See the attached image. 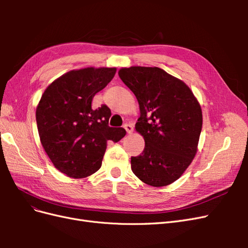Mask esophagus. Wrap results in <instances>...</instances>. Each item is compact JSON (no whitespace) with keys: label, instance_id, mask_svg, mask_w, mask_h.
Instances as JSON below:
<instances>
[{"label":"esophagus","instance_id":"esophagus-1","mask_svg":"<svg viewBox=\"0 0 248 248\" xmlns=\"http://www.w3.org/2000/svg\"><path fill=\"white\" fill-rule=\"evenodd\" d=\"M124 128H125V130H126V132L127 133H132L133 132V127L130 125V124H125L124 125Z\"/></svg>","mask_w":248,"mask_h":248}]
</instances>
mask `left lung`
I'll use <instances>...</instances> for the list:
<instances>
[{"label":"left lung","mask_w":248,"mask_h":248,"mask_svg":"<svg viewBox=\"0 0 248 248\" xmlns=\"http://www.w3.org/2000/svg\"><path fill=\"white\" fill-rule=\"evenodd\" d=\"M118 74L137 97L136 130L145 140L142 153L131 157L133 174L153 187L174 183L198 152L200 102L184 81L158 67H123Z\"/></svg>","instance_id":"obj_1"}]
</instances>
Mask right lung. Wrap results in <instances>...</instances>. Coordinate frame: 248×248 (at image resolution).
Here are the masks:
<instances>
[{"mask_svg": "<svg viewBox=\"0 0 248 248\" xmlns=\"http://www.w3.org/2000/svg\"><path fill=\"white\" fill-rule=\"evenodd\" d=\"M116 67L70 70L47 86L36 108V122L44 151L55 168L81 179L101 167L108 141H119L126 131L108 126L107 106L92 108L96 93L114 78Z\"/></svg>", "mask_w": 248, "mask_h": 248, "instance_id": "obj_1", "label": "right lung"}]
</instances>
